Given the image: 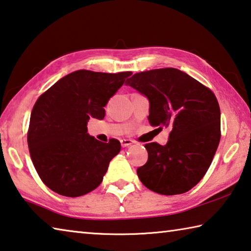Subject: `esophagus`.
Listing matches in <instances>:
<instances>
[{"label":"esophagus","instance_id":"esophagus-1","mask_svg":"<svg viewBox=\"0 0 251 251\" xmlns=\"http://www.w3.org/2000/svg\"><path fill=\"white\" fill-rule=\"evenodd\" d=\"M120 142H121V146L123 148H126V147H129V146L132 145L133 140H130V139H122Z\"/></svg>","mask_w":251,"mask_h":251}]
</instances>
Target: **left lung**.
Segmentation results:
<instances>
[{"mask_svg":"<svg viewBox=\"0 0 251 251\" xmlns=\"http://www.w3.org/2000/svg\"><path fill=\"white\" fill-rule=\"evenodd\" d=\"M150 102L152 126H170L167 145H145L148 161L139 167L140 181L164 196L184 194L206 175L219 146L220 108L210 89L174 68L135 73L126 80Z\"/></svg>","mask_w":251,"mask_h":251,"instance_id":"obj_1","label":"left lung"}]
</instances>
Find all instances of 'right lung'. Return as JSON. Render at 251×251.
<instances>
[{
    "label": "right lung",
    "mask_w": 251,
    "mask_h": 251,
    "mask_svg": "<svg viewBox=\"0 0 251 251\" xmlns=\"http://www.w3.org/2000/svg\"><path fill=\"white\" fill-rule=\"evenodd\" d=\"M131 72L77 70L41 94L33 106L27 146L45 186L65 197L87 195L100 186L113 157L117 139L101 142L88 133L90 118L102 120L104 106Z\"/></svg>",
    "instance_id": "obj_1"
}]
</instances>
